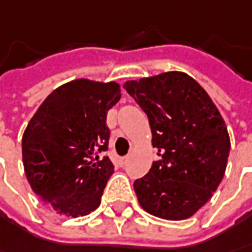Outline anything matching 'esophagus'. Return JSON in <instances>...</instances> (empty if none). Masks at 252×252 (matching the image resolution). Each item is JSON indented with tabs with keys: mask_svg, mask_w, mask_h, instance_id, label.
I'll return each instance as SVG.
<instances>
[{
	"mask_svg": "<svg viewBox=\"0 0 252 252\" xmlns=\"http://www.w3.org/2000/svg\"><path fill=\"white\" fill-rule=\"evenodd\" d=\"M126 162H128V157H123V158L118 159V165L120 166H126Z\"/></svg>",
	"mask_w": 252,
	"mask_h": 252,
	"instance_id": "1",
	"label": "esophagus"
}]
</instances>
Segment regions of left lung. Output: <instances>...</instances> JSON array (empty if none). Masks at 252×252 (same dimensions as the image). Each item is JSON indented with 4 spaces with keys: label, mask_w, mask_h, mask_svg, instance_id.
<instances>
[{
    "label": "left lung",
    "mask_w": 252,
    "mask_h": 252,
    "mask_svg": "<svg viewBox=\"0 0 252 252\" xmlns=\"http://www.w3.org/2000/svg\"><path fill=\"white\" fill-rule=\"evenodd\" d=\"M145 111L158 160L134 182L141 207L165 220L196 213L223 179L230 137L223 117L202 86L182 71L126 82Z\"/></svg>",
    "instance_id": "8db88e82"
}]
</instances>
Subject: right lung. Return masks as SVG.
<instances>
[{"label":"right lung","mask_w":252,"mask_h":252,"mask_svg":"<svg viewBox=\"0 0 252 252\" xmlns=\"http://www.w3.org/2000/svg\"><path fill=\"white\" fill-rule=\"evenodd\" d=\"M120 84L77 79L58 87L31 118L22 137L27 179L39 199L61 214L95 210L114 172L108 157L107 113Z\"/></svg>","instance_id":"1"}]
</instances>
